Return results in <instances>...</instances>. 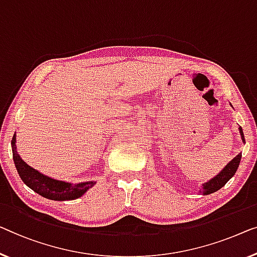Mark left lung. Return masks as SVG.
<instances>
[{
    "label": "left lung",
    "instance_id": "obj_1",
    "mask_svg": "<svg viewBox=\"0 0 257 257\" xmlns=\"http://www.w3.org/2000/svg\"><path fill=\"white\" fill-rule=\"evenodd\" d=\"M239 130H240L241 139H242V141L244 142L242 128L239 127ZM240 160H241V153H239V155L236 156L235 158H233L231 162H229L227 165L225 166L224 170L217 175V177H214L213 179L210 180V181H208L206 183H204V185H203V188L201 189L202 193L204 195L212 194V193H214V191L219 190L221 187H224L225 185H226V182L233 177V175L235 174L236 170H238Z\"/></svg>",
    "mask_w": 257,
    "mask_h": 257
}]
</instances>
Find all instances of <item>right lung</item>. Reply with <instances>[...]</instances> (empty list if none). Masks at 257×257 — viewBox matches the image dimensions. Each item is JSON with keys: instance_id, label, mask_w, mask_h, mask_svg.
<instances>
[{"instance_id": "right-lung-1", "label": "right lung", "mask_w": 257, "mask_h": 257, "mask_svg": "<svg viewBox=\"0 0 257 257\" xmlns=\"http://www.w3.org/2000/svg\"><path fill=\"white\" fill-rule=\"evenodd\" d=\"M16 135H14L11 145H13V155L15 166L17 168L19 177L23 182L31 189L36 191L43 197L49 198L54 201H70L75 200L85 194L87 190L95 185V182L89 181L78 183V185L72 186L71 183L59 181V180L52 179L49 177L39 173V172L29 166L24 160H23L16 151Z\"/></svg>"}]
</instances>
